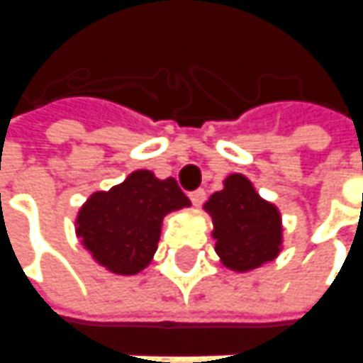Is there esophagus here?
<instances>
[{"instance_id": "34e87169", "label": "esophagus", "mask_w": 363, "mask_h": 363, "mask_svg": "<svg viewBox=\"0 0 363 363\" xmlns=\"http://www.w3.org/2000/svg\"><path fill=\"white\" fill-rule=\"evenodd\" d=\"M189 199H191L194 206L199 207L206 201V189H196V191H191V194H189Z\"/></svg>"}]
</instances>
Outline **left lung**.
Masks as SVG:
<instances>
[{"mask_svg": "<svg viewBox=\"0 0 363 363\" xmlns=\"http://www.w3.org/2000/svg\"><path fill=\"white\" fill-rule=\"evenodd\" d=\"M203 207L213 221L215 253L227 269L253 271L279 257L281 213L255 191L245 176L231 174L223 182V189L215 191Z\"/></svg>", "mask_w": 363, "mask_h": 363, "instance_id": "left-lung-1", "label": "left lung"}]
</instances>
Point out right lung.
<instances>
[{"label": "right lung", "instance_id": "1", "mask_svg": "<svg viewBox=\"0 0 363 363\" xmlns=\"http://www.w3.org/2000/svg\"><path fill=\"white\" fill-rule=\"evenodd\" d=\"M184 207L189 199L174 177L157 179L150 169H136L86 199L77 215V237L106 271L138 274L156 253L164 217Z\"/></svg>", "mask_w": 363, "mask_h": 363}]
</instances>
